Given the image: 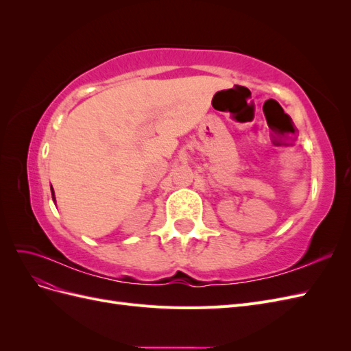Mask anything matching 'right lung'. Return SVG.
<instances>
[{"label":"right lung","instance_id":"right-lung-1","mask_svg":"<svg viewBox=\"0 0 351 351\" xmlns=\"http://www.w3.org/2000/svg\"><path fill=\"white\" fill-rule=\"evenodd\" d=\"M51 193H52V200L56 202V195H54V189H52V186H51Z\"/></svg>","mask_w":351,"mask_h":351}]
</instances>
